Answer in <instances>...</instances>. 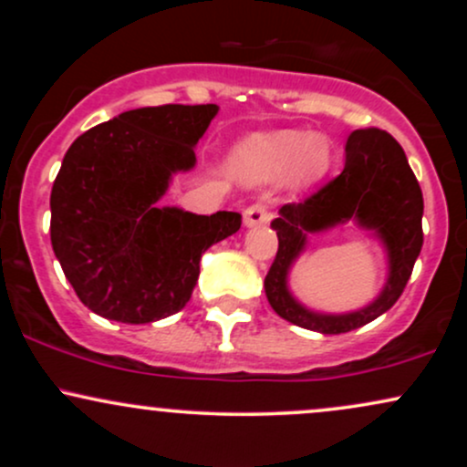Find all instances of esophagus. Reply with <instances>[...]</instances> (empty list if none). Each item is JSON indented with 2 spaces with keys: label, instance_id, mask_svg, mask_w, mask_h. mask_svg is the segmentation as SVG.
I'll list each match as a JSON object with an SVG mask.
<instances>
[{
  "label": "esophagus",
  "instance_id": "34e87169",
  "mask_svg": "<svg viewBox=\"0 0 467 467\" xmlns=\"http://www.w3.org/2000/svg\"><path fill=\"white\" fill-rule=\"evenodd\" d=\"M270 211H267L265 203L256 202L252 203V206H248L244 211V223L248 228H256V226H264V223L270 222Z\"/></svg>",
  "mask_w": 467,
  "mask_h": 467
}]
</instances>
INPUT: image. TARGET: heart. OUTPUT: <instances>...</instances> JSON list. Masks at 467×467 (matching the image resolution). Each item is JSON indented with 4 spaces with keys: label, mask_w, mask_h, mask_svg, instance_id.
<instances>
[{
    "label": "heart",
    "mask_w": 467,
    "mask_h": 467,
    "mask_svg": "<svg viewBox=\"0 0 467 467\" xmlns=\"http://www.w3.org/2000/svg\"><path fill=\"white\" fill-rule=\"evenodd\" d=\"M329 144L305 131H272L245 138L233 153V169L245 182H270L285 173L289 186H307L329 166Z\"/></svg>",
    "instance_id": "1"
}]
</instances>
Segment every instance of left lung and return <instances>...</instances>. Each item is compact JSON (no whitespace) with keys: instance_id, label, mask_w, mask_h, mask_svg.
<instances>
[{"instance_id":"1","label":"left lung","mask_w":467,"mask_h":467,"mask_svg":"<svg viewBox=\"0 0 467 467\" xmlns=\"http://www.w3.org/2000/svg\"><path fill=\"white\" fill-rule=\"evenodd\" d=\"M345 171L298 203H285L272 222L276 259L265 276L272 309L303 329L347 334L389 312L404 292L423 245V197L404 149L382 130H356L347 138ZM347 221L373 229L388 248L389 278L380 296L349 315H318L298 304L286 287L288 267L304 249L307 232Z\"/></svg>"}]
</instances>
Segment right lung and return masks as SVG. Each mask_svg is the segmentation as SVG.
I'll return each instance as SVG.
<instances>
[{"label":"right lung","mask_w":467,"mask_h":467,"mask_svg":"<svg viewBox=\"0 0 467 467\" xmlns=\"http://www.w3.org/2000/svg\"><path fill=\"white\" fill-rule=\"evenodd\" d=\"M217 105L122 111L78 136L50 195V239L85 307L144 325L180 312L202 254L241 228L239 213L195 215L158 206L171 178L195 166Z\"/></svg>","instance_id":"obj_1"}]
</instances>
